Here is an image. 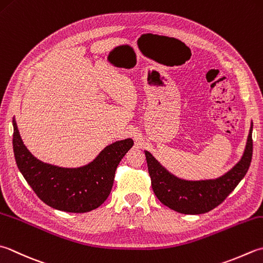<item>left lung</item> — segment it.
<instances>
[{
  "label": "left lung",
  "instance_id": "8db88e82",
  "mask_svg": "<svg viewBox=\"0 0 263 263\" xmlns=\"http://www.w3.org/2000/svg\"><path fill=\"white\" fill-rule=\"evenodd\" d=\"M252 128L246 142L243 157L224 176L215 180L186 181L172 176L159 164L151 153L145 152L152 187L159 202L183 214H202L213 210L227 198L250 167L253 140Z\"/></svg>",
  "mask_w": 263,
  "mask_h": 263
}]
</instances>
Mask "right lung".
<instances>
[{
    "instance_id": "right-lung-1",
    "label": "right lung",
    "mask_w": 263,
    "mask_h": 263,
    "mask_svg": "<svg viewBox=\"0 0 263 263\" xmlns=\"http://www.w3.org/2000/svg\"><path fill=\"white\" fill-rule=\"evenodd\" d=\"M15 163L37 197L59 211L85 213L99 208L109 196L117 165L133 146L132 139L107 146L93 162L79 168H64L36 159L25 147L13 122Z\"/></svg>"
}]
</instances>
